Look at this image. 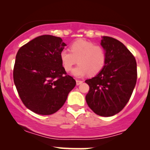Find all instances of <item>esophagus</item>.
Wrapping results in <instances>:
<instances>
[{
    "mask_svg": "<svg viewBox=\"0 0 150 150\" xmlns=\"http://www.w3.org/2000/svg\"><path fill=\"white\" fill-rule=\"evenodd\" d=\"M81 83H82V81L79 80H76V84H77V85H80Z\"/></svg>",
    "mask_w": 150,
    "mask_h": 150,
    "instance_id": "obj_1",
    "label": "esophagus"
}]
</instances>
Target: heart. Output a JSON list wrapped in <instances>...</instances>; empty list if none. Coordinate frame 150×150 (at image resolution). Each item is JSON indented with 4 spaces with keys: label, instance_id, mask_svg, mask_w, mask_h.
<instances>
[{
    "label": "heart",
    "instance_id": "1",
    "mask_svg": "<svg viewBox=\"0 0 150 150\" xmlns=\"http://www.w3.org/2000/svg\"><path fill=\"white\" fill-rule=\"evenodd\" d=\"M70 50H62L60 59L66 71H70L78 63L79 65L72 73L75 77H82L89 73L96 75L104 68L106 53L102 46L94 45V43L85 39H78L72 43Z\"/></svg>",
    "mask_w": 150,
    "mask_h": 150
}]
</instances>
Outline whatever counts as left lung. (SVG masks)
Here are the masks:
<instances>
[{"instance_id": "obj_1", "label": "left lung", "mask_w": 150, "mask_h": 150, "mask_svg": "<svg viewBox=\"0 0 150 150\" xmlns=\"http://www.w3.org/2000/svg\"><path fill=\"white\" fill-rule=\"evenodd\" d=\"M106 53L104 68L92 79L86 95L89 107L101 116L119 113L130 100L137 82L135 58L123 43L104 36L101 42Z\"/></svg>"}]
</instances>
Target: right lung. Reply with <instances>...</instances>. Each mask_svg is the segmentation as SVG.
Listing matches in <instances>:
<instances>
[{
    "mask_svg": "<svg viewBox=\"0 0 150 150\" xmlns=\"http://www.w3.org/2000/svg\"><path fill=\"white\" fill-rule=\"evenodd\" d=\"M65 46L61 38L42 35L22 46L17 53L14 83L24 105L37 114L58 111L76 85L60 59Z\"/></svg>",
    "mask_w": 150,
    "mask_h": 150,
    "instance_id": "add662e5",
    "label": "right lung"
}]
</instances>
